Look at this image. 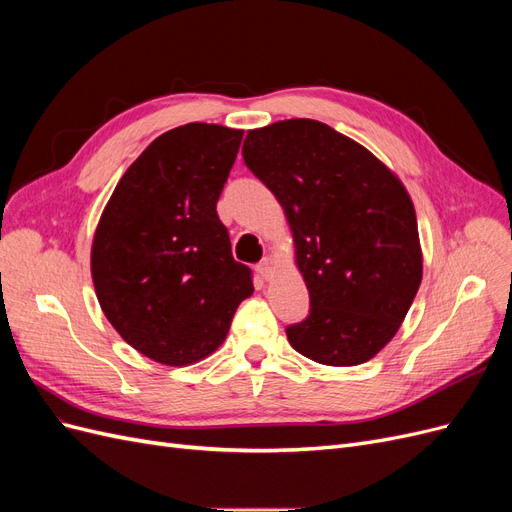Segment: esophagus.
<instances>
[{
  "label": "esophagus",
  "instance_id": "34e87169",
  "mask_svg": "<svg viewBox=\"0 0 512 512\" xmlns=\"http://www.w3.org/2000/svg\"><path fill=\"white\" fill-rule=\"evenodd\" d=\"M256 271H258V275L262 277V280H269V277L273 275V262H271V258H262L258 265H256Z\"/></svg>",
  "mask_w": 512,
  "mask_h": 512
}]
</instances>
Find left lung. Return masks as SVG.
Instances as JSON below:
<instances>
[{"label":"left lung","instance_id":"left-lung-1","mask_svg":"<svg viewBox=\"0 0 512 512\" xmlns=\"http://www.w3.org/2000/svg\"><path fill=\"white\" fill-rule=\"evenodd\" d=\"M247 168L280 200L309 290L290 346L333 367L367 363L391 342L423 280L412 198L393 170L314 119L247 132Z\"/></svg>","mask_w":512,"mask_h":512}]
</instances>
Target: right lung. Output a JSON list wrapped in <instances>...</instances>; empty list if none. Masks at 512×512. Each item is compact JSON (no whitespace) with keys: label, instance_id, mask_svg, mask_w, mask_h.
<instances>
[{"label":"right lung","instance_id":"1","mask_svg":"<svg viewBox=\"0 0 512 512\" xmlns=\"http://www.w3.org/2000/svg\"><path fill=\"white\" fill-rule=\"evenodd\" d=\"M243 130L185 123L158 136L119 179L91 243L108 322L149 359L192 365L218 350L254 292L232 258L218 198Z\"/></svg>","mask_w":512,"mask_h":512}]
</instances>
